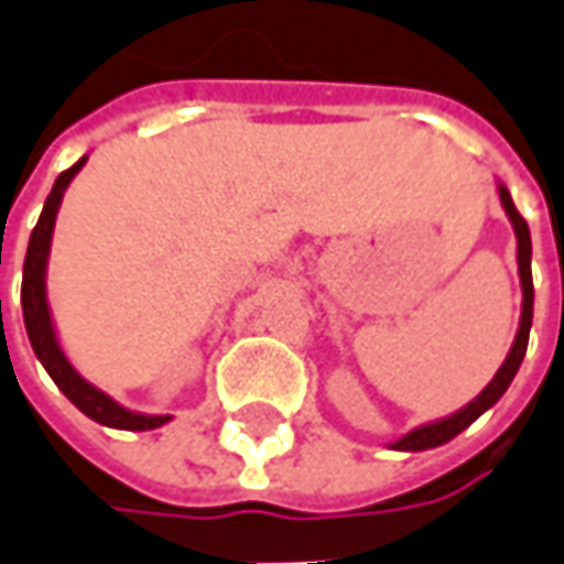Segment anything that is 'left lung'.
<instances>
[{
	"mask_svg": "<svg viewBox=\"0 0 564 564\" xmlns=\"http://www.w3.org/2000/svg\"><path fill=\"white\" fill-rule=\"evenodd\" d=\"M499 189V203L506 208L509 221H512L514 230V243H518V278H521V318H518V334H514L512 349L502 361V368L496 371L494 380L484 387V393L468 402L465 409H458L456 415L443 417V421H434V424H421L415 431H409L405 437H399L397 443H390V449H399V453H421V449H434V446H443L453 437H458L468 424H475L477 417L484 415L487 409H494L496 402L502 399V393L509 390V383L518 375L521 361H524V352H528V337H531V321H534V281H531V230H528V221L518 215L512 196L506 184L499 181L496 184Z\"/></svg>",
	"mask_w": 564,
	"mask_h": 564,
	"instance_id": "obj_1",
	"label": "left lung"
}]
</instances>
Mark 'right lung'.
Returning a JSON list of instances; mask_svg holds the SVG:
<instances>
[{"mask_svg":"<svg viewBox=\"0 0 564 564\" xmlns=\"http://www.w3.org/2000/svg\"><path fill=\"white\" fill-rule=\"evenodd\" d=\"M87 165V155L70 165L68 171L58 174V181L52 184V193L46 196L43 215L33 227L28 243V259H24V281H21V308H24V327H28L30 346L36 352V359L43 361V368L50 371V378L55 380V387L84 412L93 417L96 424H106L115 431H155L171 421V415H143L124 409L121 402L102 393L99 387H93L65 356L58 334H55V321L50 312V296H46V268H50V249H52V230H55V215L62 208L65 189L77 177V171Z\"/></svg>","mask_w":564,"mask_h":564,"instance_id":"add662e5","label":"right lung"}]
</instances>
